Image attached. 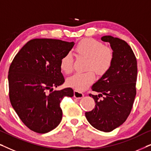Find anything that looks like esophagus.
<instances>
[{
    "label": "esophagus",
    "mask_w": 151,
    "mask_h": 151,
    "mask_svg": "<svg viewBox=\"0 0 151 151\" xmlns=\"http://www.w3.org/2000/svg\"><path fill=\"white\" fill-rule=\"evenodd\" d=\"M84 97V94L78 91H74V98L76 99H81Z\"/></svg>",
    "instance_id": "esophagus-1"
}]
</instances>
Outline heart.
<instances>
[{
    "instance_id": "heart-1",
    "label": "heart",
    "mask_w": 151,
    "mask_h": 151,
    "mask_svg": "<svg viewBox=\"0 0 151 151\" xmlns=\"http://www.w3.org/2000/svg\"><path fill=\"white\" fill-rule=\"evenodd\" d=\"M80 55L88 58V69H93L98 75H102L111 67L113 59V53L103 43L94 39H84L76 49ZM73 58L70 53L65 54L60 60V68L65 73H71L73 70ZM95 80V74L92 71L86 73H76L67 79V84L70 87L83 91Z\"/></svg>"
}]
</instances>
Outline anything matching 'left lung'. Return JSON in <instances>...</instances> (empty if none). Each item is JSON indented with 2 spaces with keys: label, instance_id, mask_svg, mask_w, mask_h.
Returning a JSON list of instances; mask_svg holds the SVG:
<instances>
[{
  "label": "left lung",
  "instance_id": "left-lung-1",
  "mask_svg": "<svg viewBox=\"0 0 151 151\" xmlns=\"http://www.w3.org/2000/svg\"><path fill=\"white\" fill-rule=\"evenodd\" d=\"M101 40L110 43L113 59L109 69L91 86L99 94L89 95L96 106L91 111L86 112L85 116L95 129L111 132L124 122L133 107L136 96L137 60L124 40L111 36H102Z\"/></svg>",
  "mask_w": 151,
  "mask_h": 151
}]
</instances>
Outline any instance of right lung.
<instances>
[{
  "mask_svg": "<svg viewBox=\"0 0 151 151\" xmlns=\"http://www.w3.org/2000/svg\"><path fill=\"white\" fill-rule=\"evenodd\" d=\"M74 45L56 39H33L22 47L10 65V102L33 131L46 133L56 128L63 118L61 101L65 96H73L71 88L53 90L65 82L60 60Z\"/></svg>",
  "mask_w": 151,
  "mask_h": 151,
  "instance_id": "add662e5",
  "label": "right lung"
}]
</instances>
